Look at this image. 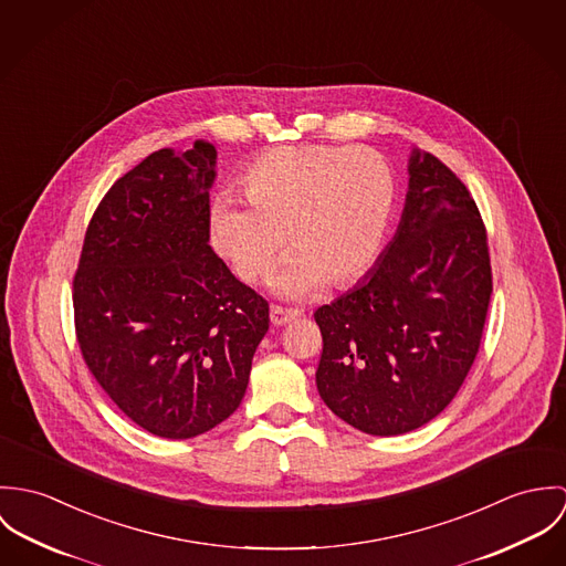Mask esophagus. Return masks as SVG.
<instances>
[{
  "label": "esophagus",
  "instance_id": "esophagus-1",
  "mask_svg": "<svg viewBox=\"0 0 566 566\" xmlns=\"http://www.w3.org/2000/svg\"><path fill=\"white\" fill-rule=\"evenodd\" d=\"M295 316H300V311L284 308V306H271V323H273V325H286V323L293 321Z\"/></svg>",
  "mask_w": 566,
  "mask_h": 566
}]
</instances>
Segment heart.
I'll return each mask as SVG.
<instances>
[{"label":"heart","mask_w":566,"mask_h":566,"mask_svg":"<svg viewBox=\"0 0 566 566\" xmlns=\"http://www.w3.org/2000/svg\"><path fill=\"white\" fill-rule=\"evenodd\" d=\"M241 187L252 206L219 199L212 245L241 280L258 284L277 266L289 237L295 253L273 280L282 297L363 280L381 253L397 201L388 163L363 147H275L245 169Z\"/></svg>","instance_id":"1"}]
</instances>
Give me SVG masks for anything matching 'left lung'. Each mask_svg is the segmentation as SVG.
Wrapping results in <instances>:
<instances>
[{"label": "left lung", "instance_id": "obj_1", "mask_svg": "<svg viewBox=\"0 0 566 566\" xmlns=\"http://www.w3.org/2000/svg\"><path fill=\"white\" fill-rule=\"evenodd\" d=\"M392 241L358 286L314 313L325 406L374 437L440 415L469 374L493 293L486 228L467 187L412 149Z\"/></svg>", "mask_w": 566, "mask_h": 566}]
</instances>
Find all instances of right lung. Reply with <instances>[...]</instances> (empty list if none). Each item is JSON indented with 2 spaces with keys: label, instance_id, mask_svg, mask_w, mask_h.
Listing matches in <instances>:
<instances>
[{
  "label": "right lung",
  "instance_id": "obj_1",
  "mask_svg": "<svg viewBox=\"0 0 566 566\" xmlns=\"http://www.w3.org/2000/svg\"><path fill=\"white\" fill-rule=\"evenodd\" d=\"M217 149H158L99 201L73 277L88 371L136 426L192 439L243 401L269 304L212 252Z\"/></svg>",
  "mask_w": 566,
  "mask_h": 566
}]
</instances>
